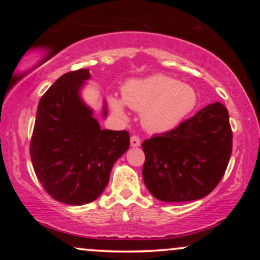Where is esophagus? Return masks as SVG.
Here are the masks:
<instances>
[{
  "mask_svg": "<svg viewBox=\"0 0 260 260\" xmlns=\"http://www.w3.org/2000/svg\"><path fill=\"white\" fill-rule=\"evenodd\" d=\"M139 145H140V139H139V137H137V136H132V137H131V147L136 148V147H139Z\"/></svg>",
  "mask_w": 260,
  "mask_h": 260,
  "instance_id": "34e87169",
  "label": "esophagus"
}]
</instances>
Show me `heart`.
Here are the masks:
<instances>
[{
	"mask_svg": "<svg viewBox=\"0 0 260 260\" xmlns=\"http://www.w3.org/2000/svg\"><path fill=\"white\" fill-rule=\"evenodd\" d=\"M124 104L142 113V123L149 132L166 133L194 111L198 94L193 86L182 84L178 79L155 74L128 80L122 88V99L109 96V105L116 115H126Z\"/></svg>",
	"mask_w": 260,
	"mask_h": 260,
	"instance_id": "1",
	"label": "heart"
}]
</instances>
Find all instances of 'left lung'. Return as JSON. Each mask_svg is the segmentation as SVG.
<instances>
[{
    "instance_id": "8db88e82",
    "label": "left lung",
    "mask_w": 260,
    "mask_h": 260,
    "mask_svg": "<svg viewBox=\"0 0 260 260\" xmlns=\"http://www.w3.org/2000/svg\"><path fill=\"white\" fill-rule=\"evenodd\" d=\"M142 147L143 180L155 198L169 203L204 198L222 178L232 153L228 109L210 104Z\"/></svg>"
}]
</instances>
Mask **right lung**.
Here are the masks:
<instances>
[{"label": "right lung", "instance_id": "add662e5", "mask_svg": "<svg viewBox=\"0 0 260 260\" xmlns=\"http://www.w3.org/2000/svg\"><path fill=\"white\" fill-rule=\"evenodd\" d=\"M89 78V70L63 74L38 105L30 142L32 168L44 189L63 204L94 202L109 183L113 164L129 148L127 131L101 129L83 101L80 90Z\"/></svg>", "mask_w": 260, "mask_h": 260}]
</instances>
